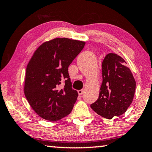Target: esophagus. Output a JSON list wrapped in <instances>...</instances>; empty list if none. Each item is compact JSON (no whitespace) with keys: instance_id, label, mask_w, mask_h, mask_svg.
<instances>
[{"instance_id":"obj_1","label":"esophagus","mask_w":152,"mask_h":152,"mask_svg":"<svg viewBox=\"0 0 152 152\" xmlns=\"http://www.w3.org/2000/svg\"><path fill=\"white\" fill-rule=\"evenodd\" d=\"M77 92H78L79 95H82L83 93V90H79L77 91Z\"/></svg>"}]
</instances>
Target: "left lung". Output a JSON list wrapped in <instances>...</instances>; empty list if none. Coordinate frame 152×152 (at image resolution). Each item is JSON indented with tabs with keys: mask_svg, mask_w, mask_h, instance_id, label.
<instances>
[{
	"mask_svg": "<svg viewBox=\"0 0 152 152\" xmlns=\"http://www.w3.org/2000/svg\"><path fill=\"white\" fill-rule=\"evenodd\" d=\"M126 62L115 53H108L102 63V82L99 99L90 107L107 119L126 111L134 98L136 81Z\"/></svg>",
	"mask_w": 152,
	"mask_h": 152,
	"instance_id": "left-lung-1",
	"label": "left lung"
}]
</instances>
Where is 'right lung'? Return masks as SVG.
Instances as JSON below:
<instances>
[{
	"mask_svg": "<svg viewBox=\"0 0 152 152\" xmlns=\"http://www.w3.org/2000/svg\"><path fill=\"white\" fill-rule=\"evenodd\" d=\"M84 41L56 38L37 49L26 67L24 92L32 109L44 120L68 115L78 93L72 88L69 66L83 50ZM65 81L64 86H61Z\"/></svg>",
	"mask_w": 152,
	"mask_h": 152,
	"instance_id": "add662e5",
	"label": "right lung"
}]
</instances>
